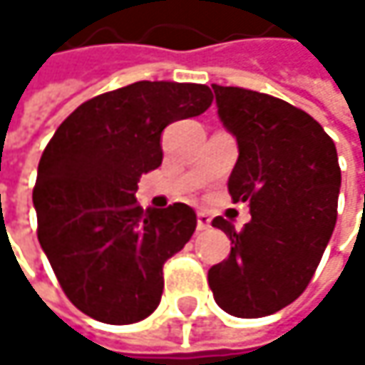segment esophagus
Wrapping results in <instances>:
<instances>
[{"mask_svg":"<svg viewBox=\"0 0 365 365\" xmlns=\"http://www.w3.org/2000/svg\"><path fill=\"white\" fill-rule=\"evenodd\" d=\"M209 226H211V217H209V213L198 211V213H196V228H198V230H207Z\"/></svg>","mask_w":365,"mask_h":365,"instance_id":"1","label":"esophagus"}]
</instances>
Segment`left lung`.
Instances as JSON below:
<instances>
[{
    "label": "left lung",
    "instance_id": "1",
    "mask_svg": "<svg viewBox=\"0 0 365 365\" xmlns=\"http://www.w3.org/2000/svg\"><path fill=\"white\" fill-rule=\"evenodd\" d=\"M217 115L237 139L228 180L235 202H250L241 232L224 217L211 224L232 241L230 255L209 268L220 309L266 317L292 304L313 279L336 226L340 167L329 135L283 99L213 84Z\"/></svg>",
    "mask_w": 365,
    "mask_h": 365
}]
</instances>
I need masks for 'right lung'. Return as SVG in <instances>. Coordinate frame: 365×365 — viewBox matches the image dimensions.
Returning <instances> with one entry per match:
<instances>
[{
	"label": "right lung",
	"instance_id": "obj_1",
	"mask_svg": "<svg viewBox=\"0 0 365 365\" xmlns=\"http://www.w3.org/2000/svg\"><path fill=\"white\" fill-rule=\"evenodd\" d=\"M205 84L135 82L82 103L46 145L34 187L37 239L65 296L88 317L126 326L160 304L163 264L196 228L192 207L141 209L143 173L163 163V130L200 115Z\"/></svg>",
	"mask_w": 365,
	"mask_h": 365
}]
</instances>
